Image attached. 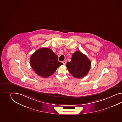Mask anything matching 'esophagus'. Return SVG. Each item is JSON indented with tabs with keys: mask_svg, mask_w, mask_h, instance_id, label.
I'll return each instance as SVG.
<instances>
[{
	"mask_svg": "<svg viewBox=\"0 0 122 122\" xmlns=\"http://www.w3.org/2000/svg\"><path fill=\"white\" fill-rule=\"evenodd\" d=\"M66 62V61H62V63L63 65H65Z\"/></svg>",
	"mask_w": 122,
	"mask_h": 122,
	"instance_id": "1",
	"label": "esophagus"
}]
</instances>
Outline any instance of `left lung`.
Listing matches in <instances>:
<instances>
[{
    "label": "left lung",
    "mask_w": 122,
    "mask_h": 122,
    "mask_svg": "<svg viewBox=\"0 0 122 122\" xmlns=\"http://www.w3.org/2000/svg\"><path fill=\"white\" fill-rule=\"evenodd\" d=\"M91 62L86 55L77 51L73 54L71 61L66 63L69 72L75 78L85 76L91 68Z\"/></svg>",
    "instance_id": "1"
}]
</instances>
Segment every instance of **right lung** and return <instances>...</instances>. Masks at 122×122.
<instances>
[{"label":"right lung","mask_w":122,"mask_h":122,"mask_svg":"<svg viewBox=\"0 0 122 122\" xmlns=\"http://www.w3.org/2000/svg\"><path fill=\"white\" fill-rule=\"evenodd\" d=\"M31 67L38 75L46 78L51 76L62 63L52 50L42 48L33 54L30 58Z\"/></svg>","instance_id":"obj_1"}]
</instances>
